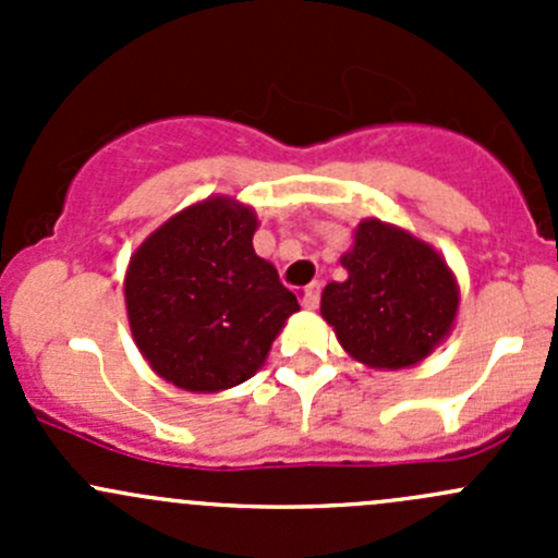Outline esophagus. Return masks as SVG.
I'll return each mask as SVG.
<instances>
[{
	"label": "esophagus",
	"instance_id": "esophagus-1",
	"mask_svg": "<svg viewBox=\"0 0 558 558\" xmlns=\"http://www.w3.org/2000/svg\"><path fill=\"white\" fill-rule=\"evenodd\" d=\"M318 300H320V283H311L305 291H302V305H305L307 311H315V307H318Z\"/></svg>",
	"mask_w": 558,
	"mask_h": 558
}]
</instances>
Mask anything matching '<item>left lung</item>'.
Segmentation results:
<instances>
[{
	"label": "left lung",
	"instance_id": "1",
	"mask_svg": "<svg viewBox=\"0 0 558 558\" xmlns=\"http://www.w3.org/2000/svg\"><path fill=\"white\" fill-rule=\"evenodd\" d=\"M340 264L348 278L326 286L320 315L356 362L373 369L413 367L451 335L459 286L429 243L367 218Z\"/></svg>",
	"mask_w": 558,
	"mask_h": 558
}]
</instances>
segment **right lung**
Returning a JSON list of instances; mask_svg holds the SVG:
<instances>
[{"instance_id":"1","label":"right lung","mask_w":558,"mask_h":558,"mask_svg":"<svg viewBox=\"0 0 558 558\" xmlns=\"http://www.w3.org/2000/svg\"><path fill=\"white\" fill-rule=\"evenodd\" d=\"M251 207L210 196L161 223L129 262L123 296L145 362L172 386L213 393L253 378L296 296L253 251Z\"/></svg>"}]
</instances>
